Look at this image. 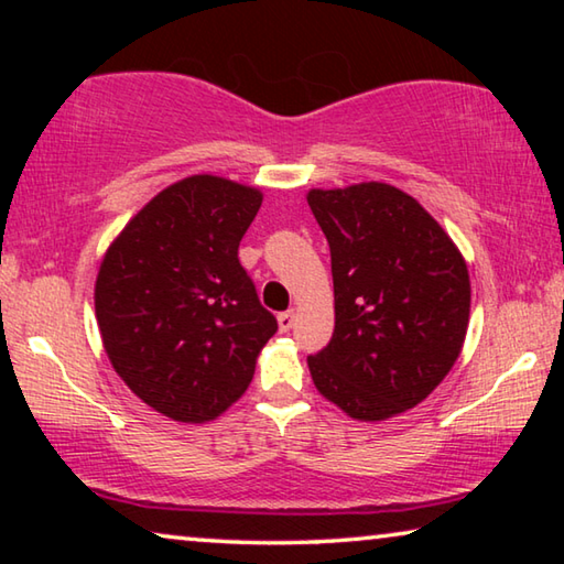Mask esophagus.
I'll list each match as a JSON object with an SVG mask.
<instances>
[{"label": "esophagus", "mask_w": 564, "mask_h": 564, "mask_svg": "<svg viewBox=\"0 0 564 564\" xmlns=\"http://www.w3.org/2000/svg\"><path fill=\"white\" fill-rule=\"evenodd\" d=\"M293 323H295V313L293 311L279 313V328H281V333H289L293 328Z\"/></svg>", "instance_id": "1"}]
</instances>
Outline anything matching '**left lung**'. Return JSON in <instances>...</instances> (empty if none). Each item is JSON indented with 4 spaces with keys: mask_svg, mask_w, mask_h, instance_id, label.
Here are the masks:
<instances>
[{
    "mask_svg": "<svg viewBox=\"0 0 564 564\" xmlns=\"http://www.w3.org/2000/svg\"><path fill=\"white\" fill-rule=\"evenodd\" d=\"M330 246L336 328L308 356L318 393L356 420L417 405L451 373L470 316V275L441 224L413 196L368 181L313 188Z\"/></svg>",
    "mask_w": 564,
    "mask_h": 564,
    "instance_id": "1",
    "label": "left lung"
}]
</instances>
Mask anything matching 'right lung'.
Listing matches in <instances>:
<instances>
[{"instance_id": "obj_1", "label": "right lung", "mask_w": 564, "mask_h": 564, "mask_svg": "<svg viewBox=\"0 0 564 564\" xmlns=\"http://www.w3.org/2000/svg\"><path fill=\"white\" fill-rule=\"evenodd\" d=\"M261 191L188 176L161 191L109 246L97 321L111 366L166 417L204 423L243 395L279 330L238 261Z\"/></svg>"}]
</instances>
